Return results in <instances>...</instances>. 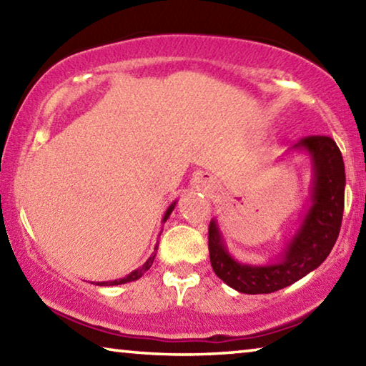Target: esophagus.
Here are the masks:
<instances>
[{
  "instance_id": "1",
  "label": "esophagus",
  "mask_w": 366,
  "mask_h": 366,
  "mask_svg": "<svg viewBox=\"0 0 366 366\" xmlns=\"http://www.w3.org/2000/svg\"><path fill=\"white\" fill-rule=\"evenodd\" d=\"M200 184H202V187L203 189H209V187H212V177H209L208 174H203L202 176V181H200Z\"/></svg>"
}]
</instances>
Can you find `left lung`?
<instances>
[{"mask_svg": "<svg viewBox=\"0 0 366 366\" xmlns=\"http://www.w3.org/2000/svg\"><path fill=\"white\" fill-rule=\"evenodd\" d=\"M313 164L312 205L286 249L269 264H244L231 257L218 221L208 229L209 262L229 287L242 294H271L302 280L330 255L342 224L345 169L339 147L327 135H308L294 145Z\"/></svg>", "mask_w": 366, "mask_h": 366, "instance_id": "8db88e82", "label": "left lung"}]
</instances>
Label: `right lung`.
Instances as JSON below:
<instances>
[{"mask_svg":"<svg viewBox=\"0 0 366 366\" xmlns=\"http://www.w3.org/2000/svg\"><path fill=\"white\" fill-rule=\"evenodd\" d=\"M174 207H176V202L172 203V205H171L168 209H166L164 218H163V222L169 218V214L172 213V209H174ZM154 250H158V244H157V247H154ZM154 255H157V253H153V255H152L150 258H148L144 264H142V268L132 271L131 274L126 276V277H122V280H114V281H107V282H98V286H119V284H126V282H131V281L139 280V277H142V274H144V272H147L148 269H150V266L153 264Z\"/></svg>","mask_w":366,"mask_h":366,"instance_id":"obj_1","label":"right lung"}]
</instances>
